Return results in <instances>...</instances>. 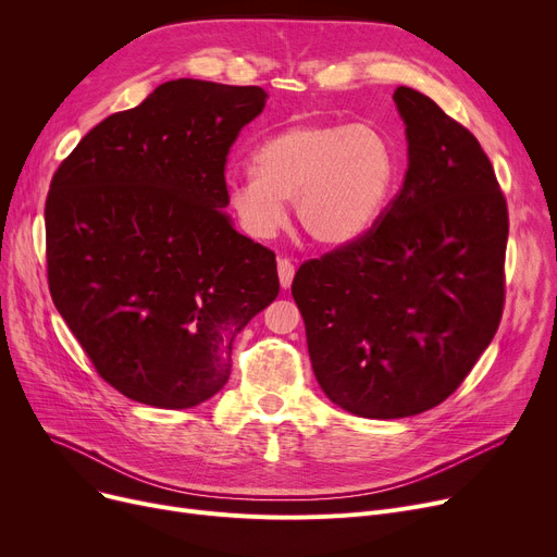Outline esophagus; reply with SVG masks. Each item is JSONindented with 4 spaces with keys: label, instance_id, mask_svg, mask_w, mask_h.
I'll use <instances>...</instances> for the list:
<instances>
[{
    "label": "esophagus",
    "instance_id": "34e87169",
    "mask_svg": "<svg viewBox=\"0 0 557 557\" xmlns=\"http://www.w3.org/2000/svg\"><path fill=\"white\" fill-rule=\"evenodd\" d=\"M277 275H280V284H282V288H288V286H290V282H294V275H296L294 261L286 259V257L277 259Z\"/></svg>",
    "mask_w": 557,
    "mask_h": 557
}]
</instances>
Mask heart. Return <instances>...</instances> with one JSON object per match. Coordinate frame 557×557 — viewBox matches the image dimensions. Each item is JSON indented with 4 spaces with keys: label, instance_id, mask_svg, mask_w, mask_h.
Here are the masks:
<instances>
[{
    "label": "heart",
    "instance_id": "obj_1",
    "mask_svg": "<svg viewBox=\"0 0 557 557\" xmlns=\"http://www.w3.org/2000/svg\"><path fill=\"white\" fill-rule=\"evenodd\" d=\"M255 171L227 183V208L252 239H271L294 200L307 237L341 248L368 234L399 178V153L372 124L300 122L263 139Z\"/></svg>",
    "mask_w": 557,
    "mask_h": 557
}]
</instances>
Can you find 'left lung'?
Here are the masks:
<instances>
[{
    "instance_id": "left-lung-1",
    "label": "left lung",
    "mask_w": 557,
    "mask_h": 557,
    "mask_svg": "<svg viewBox=\"0 0 557 557\" xmlns=\"http://www.w3.org/2000/svg\"><path fill=\"white\" fill-rule=\"evenodd\" d=\"M404 185L355 244L309 259L290 294L313 374L359 418L443 404L502 323L508 205L479 139L413 87L393 95Z\"/></svg>"
}]
</instances>
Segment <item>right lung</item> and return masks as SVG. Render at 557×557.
Wrapping results in <instances>:
<instances>
[{
  "instance_id": "add662e5",
  "label": "right lung",
  "mask_w": 557,
  "mask_h": 557,
  "mask_svg": "<svg viewBox=\"0 0 557 557\" xmlns=\"http://www.w3.org/2000/svg\"><path fill=\"white\" fill-rule=\"evenodd\" d=\"M263 103L257 85L169 81L97 124L53 173L49 294L128 399L191 408L216 395L234 336L280 294L275 252L221 212L230 149Z\"/></svg>"
}]
</instances>
